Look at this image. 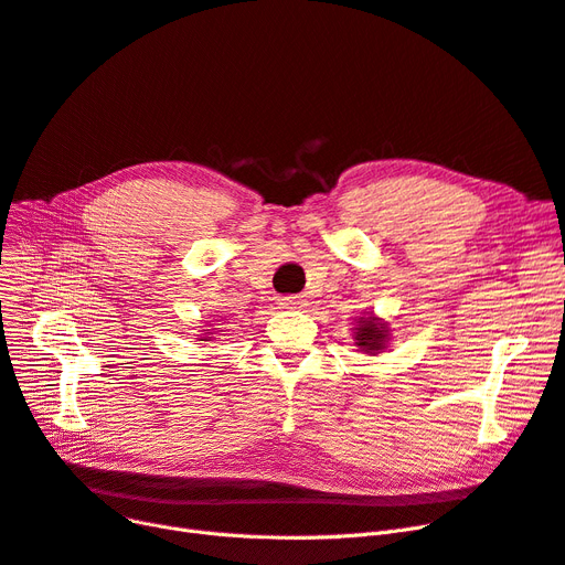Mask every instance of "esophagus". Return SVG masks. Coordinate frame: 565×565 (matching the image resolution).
Here are the masks:
<instances>
[{"label":"esophagus","instance_id":"esophagus-1","mask_svg":"<svg viewBox=\"0 0 565 565\" xmlns=\"http://www.w3.org/2000/svg\"><path fill=\"white\" fill-rule=\"evenodd\" d=\"M279 305L286 309H300L307 305V300L302 296H286V298H279Z\"/></svg>","mask_w":565,"mask_h":565}]
</instances>
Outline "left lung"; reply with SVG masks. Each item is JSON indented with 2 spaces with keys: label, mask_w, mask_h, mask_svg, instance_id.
Segmentation results:
<instances>
[{
  "label": "left lung",
  "mask_w": 565,
  "mask_h": 565,
  "mask_svg": "<svg viewBox=\"0 0 565 565\" xmlns=\"http://www.w3.org/2000/svg\"><path fill=\"white\" fill-rule=\"evenodd\" d=\"M388 323L377 319L374 315H367V317H361L356 321V347L365 353H370V356H377L380 351L386 349L388 344Z\"/></svg>",
  "instance_id": "left-lung-1"
}]
</instances>
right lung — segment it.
<instances>
[{"instance_id": "obj_1", "label": "right lung", "mask_w": 565, "mask_h": 565, "mask_svg": "<svg viewBox=\"0 0 565 565\" xmlns=\"http://www.w3.org/2000/svg\"><path fill=\"white\" fill-rule=\"evenodd\" d=\"M212 335H214V332H212ZM200 342H209V335H206V332H204V338H200Z\"/></svg>"}]
</instances>
